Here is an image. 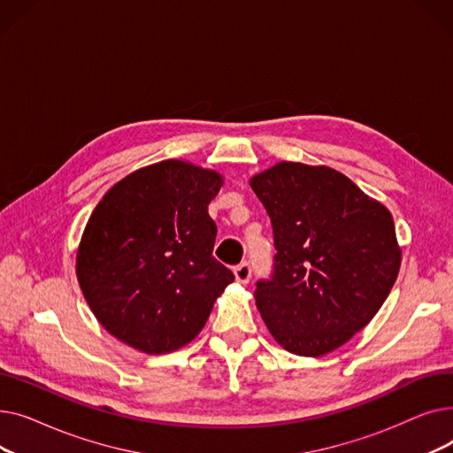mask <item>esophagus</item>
Here are the masks:
<instances>
[{"label":"esophagus","instance_id":"obj_1","mask_svg":"<svg viewBox=\"0 0 453 453\" xmlns=\"http://www.w3.org/2000/svg\"><path fill=\"white\" fill-rule=\"evenodd\" d=\"M233 273H234L236 282L246 284V282H250V279H251V266H250L248 263H242V265H239V266H234Z\"/></svg>","mask_w":453,"mask_h":453}]
</instances>
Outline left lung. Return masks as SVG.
I'll return each mask as SVG.
<instances>
[{
  "label": "left lung",
  "instance_id": "1",
  "mask_svg": "<svg viewBox=\"0 0 453 453\" xmlns=\"http://www.w3.org/2000/svg\"><path fill=\"white\" fill-rule=\"evenodd\" d=\"M275 242L255 301L273 340L297 356L347 343L380 311L402 251L386 205L325 165L280 161L250 180Z\"/></svg>",
  "mask_w": 453,
  "mask_h": 453
}]
</instances>
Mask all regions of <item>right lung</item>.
<instances>
[{
    "label": "right lung",
    "instance_id": "obj_1",
    "mask_svg": "<svg viewBox=\"0 0 453 453\" xmlns=\"http://www.w3.org/2000/svg\"><path fill=\"white\" fill-rule=\"evenodd\" d=\"M222 174L165 159L117 181L93 209L77 279L97 321L135 350L165 354L193 342L234 280L212 257L207 205Z\"/></svg>",
    "mask_w": 453,
    "mask_h": 453
}]
</instances>
